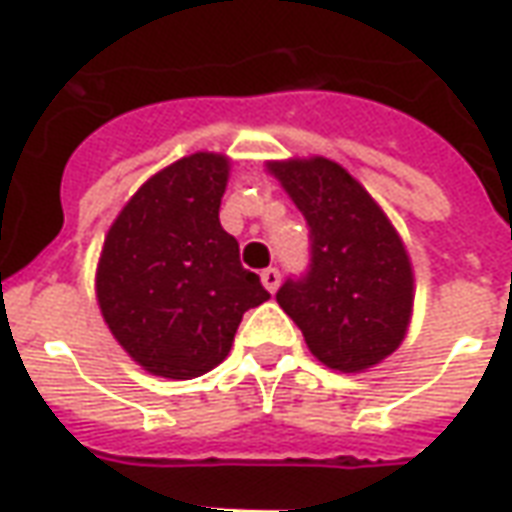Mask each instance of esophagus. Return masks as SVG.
I'll return each mask as SVG.
<instances>
[{"label":"esophagus","instance_id":"obj_1","mask_svg":"<svg viewBox=\"0 0 512 512\" xmlns=\"http://www.w3.org/2000/svg\"><path fill=\"white\" fill-rule=\"evenodd\" d=\"M260 279H263V288H266L268 293H277V288H279V271H277V268H266V271L260 274Z\"/></svg>","mask_w":512,"mask_h":512}]
</instances>
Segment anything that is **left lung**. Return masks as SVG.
<instances>
[{
	"label": "left lung",
	"instance_id": "1",
	"mask_svg": "<svg viewBox=\"0 0 512 512\" xmlns=\"http://www.w3.org/2000/svg\"><path fill=\"white\" fill-rule=\"evenodd\" d=\"M310 224L312 263L277 293L310 354L340 373H365L406 340L414 268L403 238L359 180L323 156L268 161Z\"/></svg>",
	"mask_w": 512,
	"mask_h": 512
}]
</instances>
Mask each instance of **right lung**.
I'll return each instance as SVG.
<instances>
[{
  "instance_id": "add662e5",
  "label": "right lung",
  "mask_w": 512,
  "mask_h": 512,
  "mask_svg": "<svg viewBox=\"0 0 512 512\" xmlns=\"http://www.w3.org/2000/svg\"><path fill=\"white\" fill-rule=\"evenodd\" d=\"M227 178L222 153L178 158L136 189L104 238L98 307L153 376L186 381L222 365L244 312L271 299L219 224Z\"/></svg>"
}]
</instances>
